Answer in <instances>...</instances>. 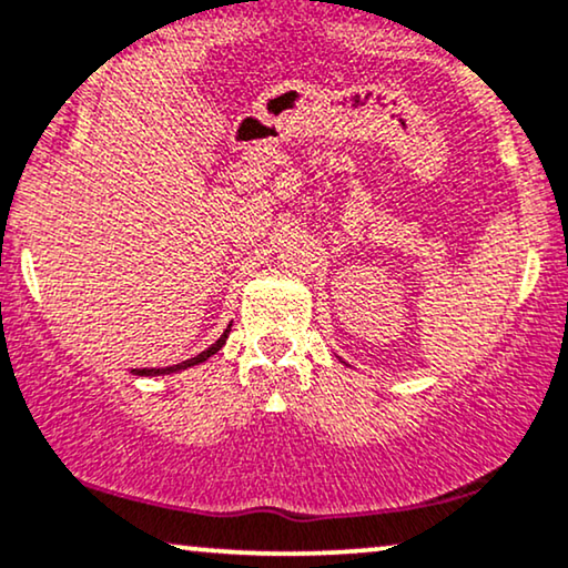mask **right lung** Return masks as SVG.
I'll return each mask as SVG.
<instances>
[{"label": "right lung", "instance_id": "add662e5", "mask_svg": "<svg viewBox=\"0 0 568 568\" xmlns=\"http://www.w3.org/2000/svg\"><path fill=\"white\" fill-rule=\"evenodd\" d=\"M227 333H231V327L225 329V333H222V337L217 343H212L210 348L206 351H201L199 356H193V358H189V362H181V364H175V367H162V369H133V372H139V375H170V372H178V369H185V367H193V364H199V362H206V358H210L212 354H217V351L222 348V343H225V337H227Z\"/></svg>", "mask_w": 568, "mask_h": 568}]
</instances>
